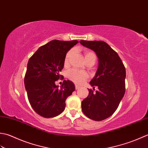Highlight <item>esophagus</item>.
I'll return each mask as SVG.
<instances>
[{"mask_svg":"<svg viewBox=\"0 0 148 148\" xmlns=\"http://www.w3.org/2000/svg\"><path fill=\"white\" fill-rule=\"evenodd\" d=\"M80 88V86H78V85H75V89L77 90Z\"/></svg>","mask_w":148,"mask_h":148,"instance_id":"1","label":"esophagus"}]
</instances>
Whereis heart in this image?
Returning a JSON list of instances; mask_svg holds the SVG:
<instances>
[{
  "label": "heart",
  "mask_w": 148,
  "mask_h": 148,
  "mask_svg": "<svg viewBox=\"0 0 148 148\" xmlns=\"http://www.w3.org/2000/svg\"><path fill=\"white\" fill-rule=\"evenodd\" d=\"M72 53V50L69 51V52L66 53L65 59H64V65L67 66L69 63V60H70V56ZM84 56H85L86 61H89V60L93 59L96 60V56L95 54L90 52V51H86L84 52ZM87 77H88V74L86 72L80 71L76 70V69H73V70H70L68 73V78L71 80L72 82H75L77 84H82L84 83Z\"/></svg>",
  "instance_id": "obj_1"
}]
</instances>
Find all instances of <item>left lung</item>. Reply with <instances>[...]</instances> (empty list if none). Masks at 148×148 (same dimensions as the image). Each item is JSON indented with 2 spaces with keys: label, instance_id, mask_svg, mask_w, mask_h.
<instances>
[{
  "label": "left lung",
  "instance_id": "left-lung-1",
  "mask_svg": "<svg viewBox=\"0 0 148 148\" xmlns=\"http://www.w3.org/2000/svg\"><path fill=\"white\" fill-rule=\"evenodd\" d=\"M84 47L94 51L98 67L90 84L98 91L89 89V95L82 101V110L92 120L102 121L111 116L118 107L125 92L126 70L116 52L102 41L80 40Z\"/></svg>",
  "mask_w": 148,
  "mask_h": 148
}]
</instances>
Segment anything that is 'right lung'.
<instances>
[{"label": "right lung", "mask_w": 148, "mask_h": 148, "mask_svg": "<svg viewBox=\"0 0 148 148\" xmlns=\"http://www.w3.org/2000/svg\"><path fill=\"white\" fill-rule=\"evenodd\" d=\"M78 43L77 40L50 41L39 48L29 60L25 87L31 107L42 117L50 118L61 114L66 98L75 91L71 81L64 80L60 87L56 85V81L62 77L59 72L64 67L66 53Z\"/></svg>", "instance_id": "add662e5"}]
</instances>
